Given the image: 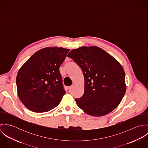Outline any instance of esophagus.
Returning a JSON list of instances; mask_svg holds the SVG:
<instances>
[{
	"instance_id": "1",
	"label": "esophagus",
	"mask_w": 148,
	"mask_h": 148,
	"mask_svg": "<svg viewBox=\"0 0 148 148\" xmlns=\"http://www.w3.org/2000/svg\"><path fill=\"white\" fill-rule=\"evenodd\" d=\"M74 87V85H72L69 87V90H71Z\"/></svg>"
}]
</instances>
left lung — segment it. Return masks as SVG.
Returning <instances> with one entry per match:
<instances>
[{"label": "left lung", "instance_id": "left-lung-1", "mask_svg": "<svg viewBox=\"0 0 148 148\" xmlns=\"http://www.w3.org/2000/svg\"><path fill=\"white\" fill-rule=\"evenodd\" d=\"M68 57L82 69L84 93L75 99L77 106L89 115L99 117L113 110L126 92L125 74L120 63L103 49L82 47Z\"/></svg>", "mask_w": 148, "mask_h": 148}]
</instances>
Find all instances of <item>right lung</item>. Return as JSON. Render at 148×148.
I'll list each match as a JSON object with an SVG mask.
<instances>
[{"label":"right lung","instance_id":"add662e5","mask_svg":"<svg viewBox=\"0 0 148 148\" xmlns=\"http://www.w3.org/2000/svg\"><path fill=\"white\" fill-rule=\"evenodd\" d=\"M69 49L46 47L35 53L19 69L16 76L18 95L21 103L36 113L58 106L66 93L59 68Z\"/></svg>","mask_w":148,"mask_h":148}]
</instances>
